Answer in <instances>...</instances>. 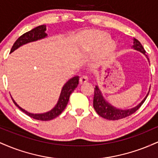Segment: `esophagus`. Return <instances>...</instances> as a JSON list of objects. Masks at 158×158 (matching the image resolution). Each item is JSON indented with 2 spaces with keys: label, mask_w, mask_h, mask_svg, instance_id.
<instances>
[{
  "label": "esophagus",
  "mask_w": 158,
  "mask_h": 158,
  "mask_svg": "<svg viewBox=\"0 0 158 158\" xmlns=\"http://www.w3.org/2000/svg\"><path fill=\"white\" fill-rule=\"evenodd\" d=\"M88 81V78L87 76H82V77H81L80 79H79V83H80V84H84V83L87 82Z\"/></svg>",
  "instance_id": "esophagus-1"
}]
</instances>
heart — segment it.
Here are the masks:
<instances>
[{"instance_id":"obj_1","label":"heart","mask_w":158,"mask_h":158,"mask_svg":"<svg viewBox=\"0 0 158 158\" xmlns=\"http://www.w3.org/2000/svg\"><path fill=\"white\" fill-rule=\"evenodd\" d=\"M109 38V34L103 30H88L82 34L83 45L90 50L98 49L99 57L108 59L113 55L117 48L115 41Z\"/></svg>"}]
</instances>
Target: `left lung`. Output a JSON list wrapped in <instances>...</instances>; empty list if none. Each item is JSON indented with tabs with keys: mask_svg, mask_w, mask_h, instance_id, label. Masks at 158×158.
<instances>
[{
	"mask_svg": "<svg viewBox=\"0 0 158 158\" xmlns=\"http://www.w3.org/2000/svg\"><path fill=\"white\" fill-rule=\"evenodd\" d=\"M134 50H137V51L142 52L146 56V59L148 60V58L147 55L146 54V50H144L142 44L140 42L136 39H134V45L132 46ZM150 91L148 90V94H146V97L141 101L140 103H139L137 106L134 107V108H130V109H120V108H117L110 105L109 102H108L106 100L104 97L102 96V92H101L100 89L99 88L98 85H96L94 88V108L95 109L97 113L99 114L100 117H103V118L109 119V120H117V119H120L125 117H128V116L131 115L132 114L135 113L137 111L145 102V100L147 98L148 94Z\"/></svg>",
	"mask_w": 158,
	"mask_h": 158,
	"instance_id": "8db88e82",
	"label": "left lung"
}]
</instances>
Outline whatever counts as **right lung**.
Here are the masks:
<instances>
[{"label": "right lung", "mask_w": 158, "mask_h": 158, "mask_svg": "<svg viewBox=\"0 0 158 158\" xmlns=\"http://www.w3.org/2000/svg\"><path fill=\"white\" fill-rule=\"evenodd\" d=\"M46 30V25H41V26H39L35 27V28L32 29L30 31L23 34V35L20 36L19 39L16 40L15 42L14 43L13 46H12V48L10 50V52L15 51V50H17L18 48H19L20 47H21L22 45L28 44V43L30 42H33V41H38V40H41L46 38L47 36H48V34L45 32ZM78 85H79V77H78V76H76V77L69 79V80L64 85V86L62 87V89H61L59 100H58L55 107L52 108V109L49 110V111L42 114H32L30 113V112L27 111L26 110L21 108V107L15 102V101L12 99H12L13 102L15 103V106H17L20 110H22L23 112H24L27 115H28L29 117H32V118L35 119H38V120L41 121L51 120V119L58 117V116H59V114H61V112L64 110L67 105H68L70 94L73 93L76 88H77Z\"/></svg>", "instance_id": "1"}]
</instances>
